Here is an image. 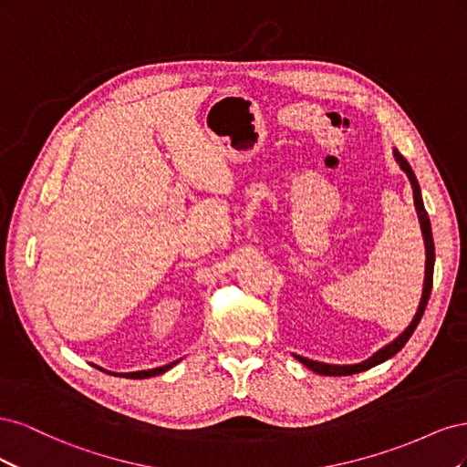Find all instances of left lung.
I'll return each mask as SVG.
<instances>
[{
    "label": "left lung",
    "instance_id": "obj_1",
    "mask_svg": "<svg viewBox=\"0 0 467 467\" xmlns=\"http://www.w3.org/2000/svg\"><path fill=\"white\" fill-rule=\"evenodd\" d=\"M393 158H395V161L400 163V167L403 169L405 175L409 177V182H411L413 201H415V208H417L420 232H422V239H425V253H427V261H425V282H422V296H420V302H419V307H417V314H415V317L411 319V323L407 325V329H405L400 337H395L391 343H388L386 347H381L379 350H376L374 355H372L370 358H366L364 362H358V364H325V362L309 360V358H306V357L294 355L304 366H307L309 370L317 372V374H321V376H350V374H358V372H364V370L372 368V366H376V364L386 362V360L391 358L393 355H398V352L405 347V343L409 341V338H411L413 331L417 329V325H419L422 314H425V307H427L429 298H431L432 273H434V242H432L431 220H429V214H427V210H425V204H422L420 187H419V181H417V177H415V173H413L411 165H409V161L403 158V155H401L398 150H393Z\"/></svg>",
    "mask_w": 467,
    "mask_h": 467
}]
</instances>
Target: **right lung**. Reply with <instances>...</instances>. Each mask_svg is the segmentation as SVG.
I'll return each instance as SVG.
<instances>
[{"label": "right lung", "instance_id": "right-lung-1", "mask_svg": "<svg viewBox=\"0 0 467 467\" xmlns=\"http://www.w3.org/2000/svg\"><path fill=\"white\" fill-rule=\"evenodd\" d=\"M179 360H181V358H179ZM179 360H175V362H171V364L160 366V368H151V370H138V372H129V374H117V372H109V374H115V376H126V378H134V379H142V378H150V376H160V374H163V372H167V370H171L173 366H175ZM95 368L103 370L101 366H95ZM103 372H107V370H103Z\"/></svg>", "mask_w": 467, "mask_h": 467}]
</instances>
